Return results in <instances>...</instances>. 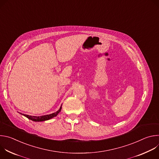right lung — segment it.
<instances>
[{"instance_id":"obj_1","label":"right lung","mask_w":159,"mask_h":159,"mask_svg":"<svg viewBox=\"0 0 159 159\" xmlns=\"http://www.w3.org/2000/svg\"><path fill=\"white\" fill-rule=\"evenodd\" d=\"M61 109V106L60 107L59 110L57 111L56 112L52 113V114H50V115H44V116H29V115H27L22 114V113H20V114H22V115H24L25 116H26V118H28V119H30V120H32L33 121H43L48 120H50L51 118H53L57 116V115L60 112Z\"/></svg>"}]
</instances>
